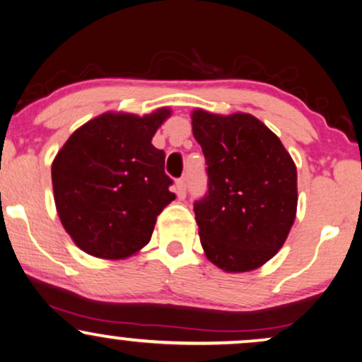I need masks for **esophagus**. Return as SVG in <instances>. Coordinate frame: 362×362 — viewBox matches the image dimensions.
<instances>
[{
  "mask_svg": "<svg viewBox=\"0 0 362 362\" xmlns=\"http://www.w3.org/2000/svg\"><path fill=\"white\" fill-rule=\"evenodd\" d=\"M175 185H177L178 199H185V195H187V182H185V178H178Z\"/></svg>",
  "mask_w": 362,
  "mask_h": 362,
  "instance_id": "34e87169",
  "label": "esophagus"
}]
</instances>
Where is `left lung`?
<instances>
[{
    "label": "left lung",
    "mask_w": 362,
    "mask_h": 362,
    "mask_svg": "<svg viewBox=\"0 0 362 362\" xmlns=\"http://www.w3.org/2000/svg\"><path fill=\"white\" fill-rule=\"evenodd\" d=\"M192 132L209 165L207 195L194 205L204 252L226 272L259 269L279 252L296 221L294 160L249 113L197 108Z\"/></svg>",
    "instance_id": "8db88e82"
}]
</instances>
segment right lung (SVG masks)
<instances>
[{"instance_id": "1", "label": "right lung", "mask_w": 362, "mask_h": 362, "mask_svg": "<svg viewBox=\"0 0 362 362\" xmlns=\"http://www.w3.org/2000/svg\"><path fill=\"white\" fill-rule=\"evenodd\" d=\"M172 115L107 112L70 135L52 163L62 226L86 254L118 260L150 242L157 215L175 199L153 135Z\"/></svg>"}]
</instances>
